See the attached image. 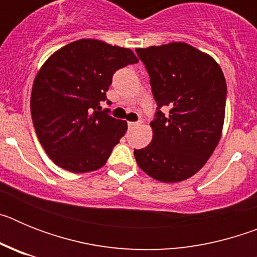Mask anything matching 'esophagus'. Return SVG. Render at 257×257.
<instances>
[{
    "label": "esophagus",
    "mask_w": 257,
    "mask_h": 257,
    "mask_svg": "<svg viewBox=\"0 0 257 257\" xmlns=\"http://www.w3.org/2000/svg\"><path fill=\"white\" fill-rule=\"evenodd\" d=\"M142 124V122H128V127L130 128H134V127H138Z\"/></svg>",
    "instance_id": "1"
}]
</instances>
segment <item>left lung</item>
Returning <instances> with one entry per match:
<instances>
[{
	"instance_id": "left-lung-1",
	"label": "left lung",
	"mask_w": 257,
	"mask_h": 257,
	"mask_svg": "<svg viewBox=\"0 0 257 257\" xmlns=\"http://www.w3.org/2000/svg\"><path fill=\"white\" fill-rule=\"evenodd\" d=\"M151 77L157 113L152 143L135 149L140 169L162 183L187 180L205 166L221 138L226 82L208 54L185 42L136 49ZM167 105L166 117L159 109Z\"/></svg>"
}]
</instances>
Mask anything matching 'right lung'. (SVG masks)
<instances>
[{
  "instance_id": "right-lung-1",
  "label": "right lung",
  "mask_w": 257,
  "mask_h": 257,
  "mask_svg": "<svg viewBox=\"0 0 257 257\" xmlns=\"http://www.w3.org/2000/svg\"><path fill=\"white\" fill-rule=\"evenodd\" d=\"M134 63L133 50L92 38L70 42L45 61L32 87L31 113L38 140L56 166L83 174L105 165L127 122L101 110L100 103L113 73Z\"/></svg>"
}]
</instances>
